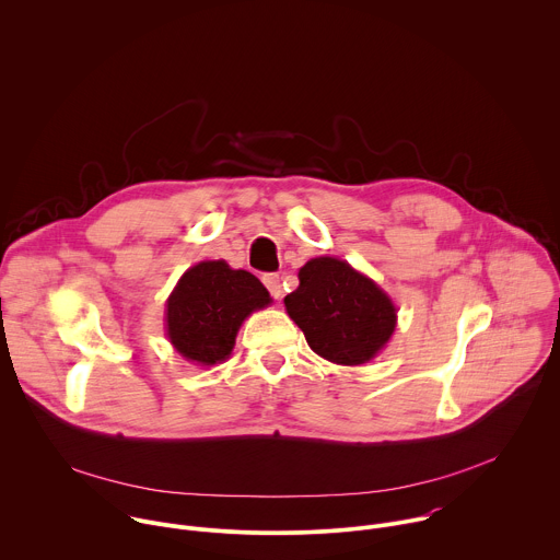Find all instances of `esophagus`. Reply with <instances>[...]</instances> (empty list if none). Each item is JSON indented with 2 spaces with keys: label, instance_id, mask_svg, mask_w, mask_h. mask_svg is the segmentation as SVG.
<instances>
[{
  "label": "esophagus",
  "instance_id": "1",
  "mask_svg": "<svg viewBox=\"0 0 560 560\" xmlns=\"http://www.w3.org/2000/svg\"><path fill=\"white\" fill-rule=\"evenodd\" d=\"M262 282H265V287H267V291L271 293L273 300L282 298V280H280L278 273H265Z\"/></svg>",
  "mask_w": 560,
  "mask_h": 560
}]
</instances>
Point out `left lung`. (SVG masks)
I'll list each match as a JSON object with an SVG mask.
<instances>
[{
  "label": "left lung",
  "mask_w": 560,
  "mask_h": 560,
  "mask_svg": "<svg viewBox=\"0 0 560 560\" xmlns=\"http://www.w3.org/2000/svg\"><path fill=\"white\" fill-rule=\"evenodd\" d=\"M298 278L300 287L284 298V306L313 352L339 365H361L389 341L396 306L346 260L313 258Z\"/></svg>",
  "instance_id": "1"
}]
</instances>
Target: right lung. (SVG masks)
Listing matches in <instances>:
<instances>
[{"mask_svg": "<svg viewBox=\"0 0 560 560\" xmlns=\"http://www.w3.org/2000/svg\"><path fill=\"white\" fill-rule=\"evenodd\" d=\"M271 302L262 282L225 260L190 267L166 302V332L175 350L197 365L232 354L243 319Z\"/></svg>", "mask_w": 560, "mask_h": 560, "instance_id": "right-lung-1", "label": "right lung"}]
</instances>
